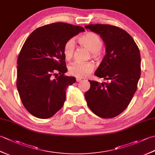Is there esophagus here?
<instances>
[{"instance_id": "esophagus-1", "label": "esophagus", "mask_w": 155, "mask_h": 155, "mask_svg": "<svg viewBox=\"0 0 155 155\" xmlns=\"http://www.w3.org/2000/svg\"><path fill=\"white\" fill-rule=\"evenodd\" d=\"M76 81H77V82H81L82 81V78H77V79H76Z\"/></svg>"}]
</instances>
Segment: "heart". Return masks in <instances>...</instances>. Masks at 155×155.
I'll return each mask as SVG.
<instances>
[{"label": "heart", "instance_id": "b5f03b06", "mask_svg": "<svg viewBox=\"0 0 155 155\" xmlns=\"http://www.w3.org/2000/svg\"><path fill=\"white\" fill-rule=\"evenodd\" d=\"M77 41L82 47L87 48L91 53V57L94 60H98L101 57V48L103 42L98 35L92 32H87L80 36ZM75 49L74 42L72 39H69L65 42L63 47V53L67 60H71L74 55ZM94 64L92 62L80 63L73 62L68 67L70 74L76 77L83 78L87 77L94 70Z\"/></svg>", "mask_w": 155, "mask_h": 155}]
</instances>
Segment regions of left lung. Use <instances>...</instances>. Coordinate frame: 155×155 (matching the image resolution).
Instances as JSON below:
<instances>
[{
    "label": "left lung",
    "instance_id": "left-lung-1",
    "mask_svg": "<svg viewBox=\"0 0 155 155\" xmlns=\"http://www.w3.org/2000/svg\"><path fill=\"white\" fill-rule=\"evenodd\" d=\"M84 28L104 42L106 54L94 74L107 81H88L91 87L84 94L85 99L97 116L113 118L125 110L137 91L140 77L139 49L131 36L119 27L97 24Z\"/></svg>",
    "mask_w": 155,
    "mask_h": 155
}]
</instances>
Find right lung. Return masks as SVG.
<instances>
[{"mask_svg": "<svg viewBox=\"0 0 155 155\" xmlns=\"http://www.w3.org/2000/svg\"><path fill=\"white\" fill-rule=\"evenodd\" d=\"M84 31L82 27L55 22L37 28L25 42L18 57L16 87L23 105L34 117L48 118L63 106L67 88L76 83L75 77L64 75L63 47ZM53 75L59 77L53 79Z\"/></svg>", "mask_w": 155, "mask_h": 155, "instance_id": "right-lung-1", "label": "right lung"}]
</instances>
